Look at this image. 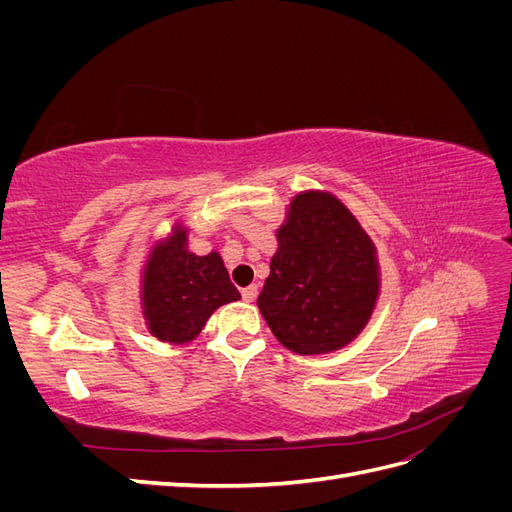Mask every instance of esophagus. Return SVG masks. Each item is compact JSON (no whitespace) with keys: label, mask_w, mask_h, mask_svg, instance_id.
<instances>
[{"label":"esophagus","mask_w":512,"mask_h":512,"mask_svg":"<svg viewBox=\"0 0 512 512\" xmlns=\"http://www.w3.org/2000/svg\"><path fill=\"white\" fill-rule=\"evenodd\" d=\"M241 297H243V301L252 303V301L258 297V286H256V284H252V286L243 288V290H241Z\"/></svg>","instance_id":"esophagus-1"}]
</instances>
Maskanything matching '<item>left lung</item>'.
Here are the masks:
<instances>
[{"mask_svg": "<svg viewBox=\"0 0 512 512\" xmlns=\"http://www.w3.org/2000/svg\"><path fill=\"white\" fill-rule=\"evenodd\" d=\"M258 309L284 348L329 354L361 335L380 297L376 245L335 194L305 190L275 230Z\"/></svg>", "mask_w": 512, "mask_h": 512, "instance_id": "1", "label": "left lung"}]
</instances>
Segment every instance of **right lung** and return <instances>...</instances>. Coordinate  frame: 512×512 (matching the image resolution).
Instances as JSON below:
<instances>
[{
    "label": "right lung",
    "instance_id": "1",
    "mask_svg": "<svg viewBox=\"0 0 512 512\" xmlns=\"http://www.w3.org/2000/svg\"><path fill=\"white\" fill-rule=\"evenodd\" d=\"M188 232L179 220L166 237L151 239L141 271V309L147 331L175 346L190 344L215 309L241 299L222 256L192 254Z\"/></svg>",
    "mask_w": 512,
    "mask_h": 512
}]
</instances>
